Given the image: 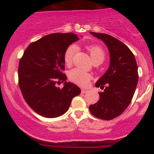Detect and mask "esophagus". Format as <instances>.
<instances>
[{"mask_svg": "<svg viewBox=\"0 0 154 154\" xmlns=\"http://www.w3.org/2000/svg\"><path fill=\"white\" fill-rule=\"evenodd\" d=\"M86 92H88V90L85 89V88H82L81 93H83V94H85V93H86Z\"/></svg>", "mask_w": 154, "mask_h": 154, "instance_id": "34e87169", "label": "esophagus"}]
</instances>
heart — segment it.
Instances as JSON below:
<instances>
[{
    "mask_svg": "<svg viewBox=\"0 0 154 154\" xmlns=\"http://www.w3.org/2000/svg\"><path fill=\"white\" fill-rule=\"evenodd\" d=\"M86 48L89 52L92 61H100V63L103 61L105 58V53L100 46L97 45H86ZM77 50V48L75 45L68 46L64 54V62L66 66L69 67L72 65L73 58ZM68 77L71 82L78 86H86L91 79V74L80 68H75L69 71Z\"/></svg>",
    "mask_w": 154,
    "mask_h": 154,
    "instance_id": "b5f03b06",
    "label": "heart"
}]
</instances>
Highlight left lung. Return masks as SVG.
Wrapping results in <instances>:
<instances>
[{
    "label": "left lung",
    "instance_id": "1",
    "mask_svg": "<svg viewBox=\"0 0 154 154\" xmlns=\"http://www.w3.org/2000/svg\"><path fill=\"white\" fill-rule=\"evenodd\" d=\"M101 39L109 52L108 70L96 83L103 89L100 100L89 106L91 114L103 120H111L120 116L131 102L138 83L139 74L136 59L127 45L112 35L90 32Z\"/></svg>",
    "mask_w": 154,
    "mask_h": 154
}]
</instances>
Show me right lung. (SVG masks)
Instances as JSON below:
<instances>
[{
  "instance_id": "obj_1",
  "label": "right lung",
  "mask_w": 154,
  "mask_h": 154,
  "mask_svg": "<svg viewBox=\"0 0 154 154\" xmlns=\"http://www.w3.org/2000/svg\"><path fill=\"white\" fill-rule=\"evenodd\" d=\"M79 37L72 32L52 33L32 42L24 52L18 66V84L24 100L37 114L57 118L68 111L73 97L81 90L66 82L64 54ZM65 82L63 89L55 86Z\"/></svg>"
}]
</instances>
